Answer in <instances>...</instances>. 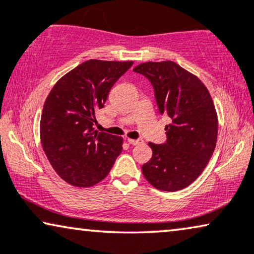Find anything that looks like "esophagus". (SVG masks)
<instances>
[{
  "instance_id": "obj_1",
  "label": "esophagus",
  "mask_w": 254,
  "mask_h": 254,
  "mask_svg": "<svg viewBox=\"0 0 254 254\" xmlns=\"http://www.w3.org/2000/svg\"><path fill=\"white\" fill-rule=\"evenodd\" d=\"M127 141H129L131 145H139V144H143L144 143V141L141 140V139H131V138H129V139H127Z\"/></svg>"
}]
</instances>
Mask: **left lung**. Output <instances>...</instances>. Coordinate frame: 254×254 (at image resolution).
Here are the masks:
<instances>
[{
    "instance_id": "left-lung-1",
    "label": "left lung",
    "mask_w": 254,
    "mask_h": 254,
    "mask_svg": "<svg viewBox=\"0 0 254 254\" xmlns=\"http://www.w3.org/2000/svg\"><path fill=\"white\" fill-rule=\"evenodd\" d=\"M133 72L148 79L159 114L171 118L165 127L166 143H148L153 153L141 171L159 190H180L198 178L215 151L218 120L210 93L174 62L144 63Z\"/></svg>"
}]
</instances>
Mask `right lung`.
I'll return each instance as SVG.
<instances>
[{
    "instance_id": "right-lung-1",
    "label": "right lung",
    "mask_w": 254,
    "mask_h": 254,
    "mask_svg": "<svg viewBox=\"0 0 254 254\" xmlns=\"http://www.w3.org/2000/svg\"><path fill=\"white\" fill-rule=\"evenodd\" d=\"M133 62L87 60L54 84L44 103L40 140L60 178L75 187L99 184L122 152L123 138L94 127L115 82Z\"/></svg>"
}]
</instances>
